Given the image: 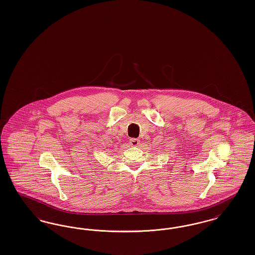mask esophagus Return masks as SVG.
Masks as SVG:
<instances>
[{
    "mask_svg": "<svg viewBox=\"0 0 255 255\" xmlns=\"http://www.w3.org/2000/svg\"><path fill=\"white\" fill-rule=\"evenodd\" d=\"M129 142H130V145L133 146V147H136V146H138V144H139L140 140L138 138H131Z\"/></svg>",
    "mask_w": 255,
    "mask_h": 255,
    "instance_id": "34e87169",
    "label": "esophagus"
}]
</instances>
